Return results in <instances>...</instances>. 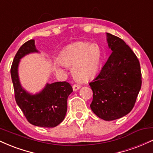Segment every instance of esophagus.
Masks as SVG:
<instances>
[{
    "label": "esophagus",
    "mask_w": 153,
    "mask_h": 153,
    "mask_svg": "<svg viewBox=\"0 0 153 153\" xmlns=\"http://www.w3.org/2000/svg\"><path fill=\"white\" fill-rule=\"evenodd\" d=\"M80 85H74L73 86V91H77L78 90V89H80Z\"/></svg>",
    "instance_id": "obj_1"
}]
</instances>
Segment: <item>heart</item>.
I'll return each mask as SVG.
<instances>
[{
	"instance_id": "1",
	"label": "heart",
	"mask_w": 153,
	"mask_h": 153,
	"mask_svg": "<svg viewBox=\"0 0 153 153\" xmlns=\"http://www.w3.org/2000/svg\"><path fill=\"white\" fill-rule=\"evenodd\" d=\"M102 50L99 45L86 42L68 47L61 52L58 61L62 65L71 67L72 74L78 81H88L99 71Z\"/></svg>"
}]
</instances>
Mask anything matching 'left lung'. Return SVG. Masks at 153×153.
<instances>
[{
    "label": "left lung",
    "instance_id": "obj_1",
    "mask_svg": "<svg viewBox=\"0 0 153 153\" xmlns=\"http://www.w3.org/2000/svg\"><path fill=\"white\" fill-rule=\"evenodd\" d=\"M106 40L112 52L89 83L93 91L90 106L99 118L112 121L133 108L141 88L142 75L137 57L122 39L106 33Z\"/></svg>",
    "mask_w": 153,
    "mask_h": 153
}]
</instances>
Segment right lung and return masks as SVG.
Masks as SVG:
<instances>
[{
    "label": "right lung",
    "instance_id": "add662e5",
    "mask_svg": "<svg viewBox=\"0 0 153 153\" xmlns=\"http://www.w3.org/2000/svg\"><path fill=\"white\" fill-rule=\"evenodd\" d=\"M31 53H39L31 39L19 48L10 68L12 82L17 105L30 124L41 127L52 128L64 120L67 112V101L73 88L67 82L47 83L41 91L33 94L21 84L19 65L21 59Z\"/></svg>",
    "mask_w": 153,
    "mask_h": 153
}]
</instances>
